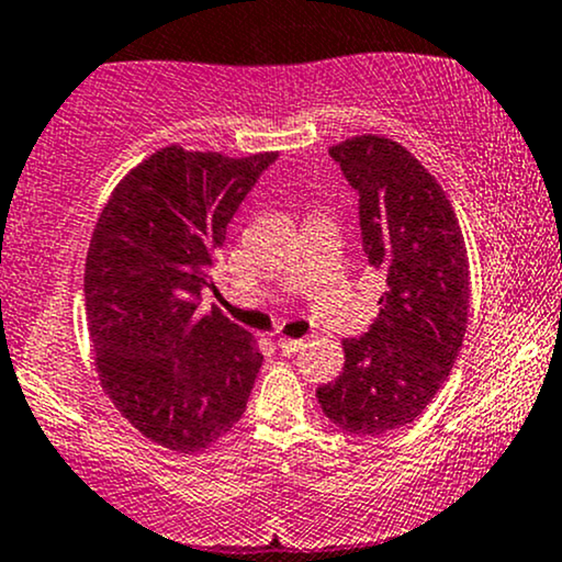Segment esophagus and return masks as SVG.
Instances as JSON below:
<instances>
[{
    "label": "esophagus",
    "mask_w": 562,
    "mask_h": 562,
    "mask_svg": "<svg viewBox=\"0 0 562 562\" xmlns=\"http://www.w3.org/2000/svg\"><path fill=\"white\" fill-rule=\"evenodd\" d=\"M302 345H305L302 339H289V337L279 339V348H281V352H286V356H294V352H300Z\"/></svg>",
    "instance_id": "1"
}]
</instances>
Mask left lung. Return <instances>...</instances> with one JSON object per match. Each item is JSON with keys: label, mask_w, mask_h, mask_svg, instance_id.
Returning a JSON list of instances; mask_svg holds the SVG:
<instances>
[{"label": "left lung", "mask_w": 562, "mask_h": 562, "mask_svg": "<svg viewBox=\"0 0 562 562\" xmlns=\"http://www.w3.org/2000/svg\"><path fill=\"white\" fill-rule=\"evenodd\" d=\"M329 154L356 188L363 251L387 289L371 329L342 342V374L315 395L345 432L376 438L417 419L449 380L468 331V247L446 191L401 143L358 135Z\"/></svg>", "instance_id": "1"}]
</instances>
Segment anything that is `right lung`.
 I'll return each mask as SVG.
<instances>
[{
  "label": "right lung",
  "instance_id": "add662e5",
  "mask_svg": "<svg viewBox=\"0 0 562 562\" xmlns=\"http://www.w3.org/2000/svg\"><path fill=\"white\" fill-rule=\"evenodd\" d=\"M276 156L167 145L113 188L92 231L85 300L100 384L164 449L204 451L247 408L257 339L199 305L233 214Z\"/></svg>",
  "mask_w": 562,
  "mask_h": 562
}]
</instances>
